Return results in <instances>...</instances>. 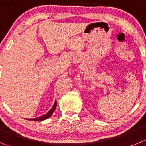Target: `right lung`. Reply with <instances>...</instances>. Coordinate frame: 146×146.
Wrapping results in <instances>:
<instances>
[{"mask_svg":"<svg viewBox=\"0 0 146 146\" xmlns=\"http://www.w3.org/2000/svg\"><path fill=\"white\" fill-rule=\"evenodd\" d=\"M56 107H57V101L55 100L54 105L52 106V107L51 108V110H50V111H49L47 113V114H44V115H42V116L39 117L35 118V119H32V120L38 121V122H39V121H43V120H44V119H48L49 117H50L52 115L53 112H54V110H55V109H56Z\"/></svg>","mask_w":146,"mask_h":146,"instance_id":"1","label":"right lung"}]
</instances>
